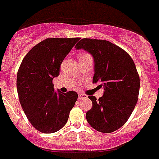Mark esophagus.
Masks as SVG:
<instances>
[{
  "label": "esophagus",
  "mask_w": 159,
  "mask_h": 159,
  "mask_svg": "<svg viewBox=\"0 0 159 159\" xmlns=\"http://www.w3.org/2000/svg\"><path fill=\"white\" fill-rule=\"evenodd\" d=\"M87 98L86 95L83 94V93H78V99L79 100H81V99H85Z\"/></svg>",
  "instance_id": "esophagus-1"
}]
</instances>
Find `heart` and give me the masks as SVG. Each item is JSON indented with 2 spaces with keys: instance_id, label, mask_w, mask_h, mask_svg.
Here are the masks:
<instances>
[{
  "instance_id": "obj_1",
  "label": "heart",
  "mask_w": 159,
  "mask_h": 159,
  "mask_svg": "<svg viewBox=\"0 0 159 159\" xmlns=\"http://www.w3.org/2000/svg\"><path fill=\"white\" fill-rule=\"evenodd\" d=\"M84 55H88V54H85V53H83V54L81 55V56H84Z\"/></svg>"
}]
</instances>
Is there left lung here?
Returning a JSON list of instances; mask_svg holds the SVG:
<instances>
[{"label": "left lung", "mask_w": 159, "mask_h": 159, "mask_svg": "<svg viewBox=\"0 0 159 159\" xmlns=\"http://www.w3.org/2000/svg\"><path fill=\"white\" fill-rule=\"evenodd\" d=\"M75 48L92 55L93 81L103 88L98 100L89 96L93 107L87 111V121L97 131L112 133L126 122L137 103L140 77L134 62L126 52L106 40L83 38Z\"/></svg>", "instance_id": "obj_1"}]
</instances>
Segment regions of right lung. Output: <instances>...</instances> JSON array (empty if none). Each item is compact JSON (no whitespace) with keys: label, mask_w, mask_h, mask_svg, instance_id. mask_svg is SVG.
Wrapping results in <instances>:
<instances>
[{"label":"right lung","mask_w":159,"mask_h":159,"mask_svg":"<svg viewBox=\"0 0 159 159\" xmlns=\"http://www.w3.org/2000/svg\"><path fill=\"white\" fill-rule=\"evenodd\" d=\"M80 38H47L26 55L17 74V92L30 122L44 133L61 129L78 100V93L55 91L52 80L62 62Z\"/></svg>","instance_id":"obj_1"}]
</instances>
